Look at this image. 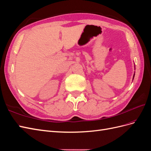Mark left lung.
<instances>
[{
    "instance_id": "left-lung-1",
    "label": "left lung",
    "mask_w": 151,
    "mask_h": 151,
    "mask_svg": "<svg viewBox=\"0 0 151 151\" xmlns=\"http://www.w3.org/2000/svg\"><path fill=\"white\" fill-rule=\"evenodd\" d=\"M134 76H133V79H134Z\"/></svg>"
}]
</instances>
